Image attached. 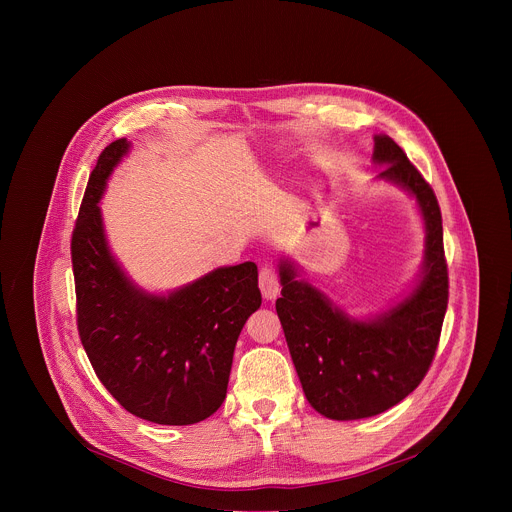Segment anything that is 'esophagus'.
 Returning <instances> with one entry per match:
<instances>
[{
    "instance_id": "1",
    "label": "esophagus",
    "mask_w": 512,
    "mask_h": 512,
    "mask_svg": "<svg viewBox=\"0 0 512 512\" xmlns=\"http://www.w3.org/2000/svg\"><path fill=\"white\" fill-rule=\"evenodd\" d=\"M259 287H261V294L271 300L279 294V275L275 271V267L271 265H263L259 271Z\"/></svg>"
}]
</instances>
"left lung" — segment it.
Here are the masks:
<instances>
[{"label": "left lung", "instance_id": "1", "mask_svg": "<svg viewBox=\"0 0 512 512\" xmlns=\"http://www.w3.org/2000/svg\"><path fill=\"white\" fill-rule=\"evenodd\" d=\"M379 178L407 188L419 202L427 229L425 267L413 294L373 322H356L318 289L279 265L277 316L310 405L338 421L379 415L403 401L427 375L448 310L450 279L442 210L433 188L389 135L375 137Z\"/></svg>", "mask_w": 512, "mask_h": 512}]
</instances>
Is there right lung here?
<instances>
[{
    "label": "right lung",
    "mask_w": 512,
    "mask_h": 512,
    "mask_svg": "<svg viewBox=\"0 0 512 512\" xmlns=\"http://www.w3.org/2000/svg\"><path fill=\"white\" fill-rule=\"evenodd\" d=\"M127 148L117 139L101 152L72 229L77 328L95 375L125 411L190 425L227 397L237 338L261 306L257 265L221 267L168 298L135 289L107 249L97 206Z\"/></svg>",
    "instance_id": "add662e5"
}]
</instances>
